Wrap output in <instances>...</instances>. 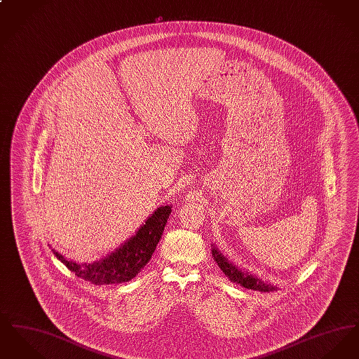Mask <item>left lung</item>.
<instances>
[{
  "instance_id": "1",
  "label": "left lung",
  "mask_w": 359,
  "mask_h": 359,
  "mask_svg": "<svg viewBox=\"0 0 359 359\" xmlns=\"http://www.w3.org/2000/svg\"><path fill=\"white\" fill-rule=\"evenodd\" d=\"M212 257L217 261L218 266L222 269L223 273L226 274L233 283H237L239 285H242L243 288L248 290H259V292H273L278 288L271 284V283H265L261 278H258L253 274H249L248 272H243L238 269L236 265H233L231 262L227 261V258L223 256L222 253L218 250V248L212 246Z\"/></svg>"
}]
</instances>
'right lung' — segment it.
<instances>
[{
    "label": "right lung",
    "instance_id": "obj_1",
    "mask_svg": "<svg viewBox=\"0 0 359 359\" xmlns=\"http://www.w3.org/2000/svg\"><path fill=\"white\" fill-rule=\"evenodd\" d=\"M170 214L171 205L158 207L137 230L136 236L121 245L111 255L93 264H76L66 259L62 255L55 252V249H52V252L75 276L95 285L126 283L136 277L151 259L163 236Z\"/></svg>",
    "mask_w": 359,
    "mask_h": 359
}]
</instances>
